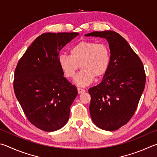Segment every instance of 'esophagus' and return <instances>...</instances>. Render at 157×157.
<instances>
[{
    "instance_id": "esophagus-1",
    "label": "esophagus",
    "mask_w": 157,
    "mask_h": 157,
    "mask_svg": "<svg viewBox=\"0 0 157 157\" xmlns=\"http://www.w3.org/2000/svg\"><path fill=\"white\" fill-rule=\"evenodd\" d=\"M77 90H78V94H82V93H83V92H85V91H86L84 89L80 88V87H78V88H77Z\"/></svg>"
}]
</instances>
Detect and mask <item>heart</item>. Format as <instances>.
Wrapping results in <instances>:
<instances>
[{
  "label": "heart",
  "mask_w": 157,
  "mask_h": 157,
  "mask_svg": "<svg viewBox=\"0 0 157 157\" xmlns=\"http://www.w3.org/2000/svg\"><path fill=\"white\" fill-rule=\"evenodd\" d=\"M70 52V55H60L59 65L67 78L74 77L80 65L82 70L74 80L77 86H88L94 77H102L108 71L111 52L105 43L93 40L81 41L74 45Z\"/></svg>",
  "instance_id": "obj_1"
}]
</instances>
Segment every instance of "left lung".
I'll return each mask as SVG.
<instances>
[{
  "mask_svg": "<svg viewBox=\"0 0 157 157\" xmlns=\"http://www.w3.org/2000/svg\"><path fill=\"white\" fill-rule=\"evenodd\" d=\"M85 36L105 38L111 52L108 71L97 86L90 88L92 121L102 130L114 131L125 125L135 112L145 85L144 67L128 43L114 31Z\"/></svg>",
  "mask_w": 157,
  "mask_h": 157,
  "instance_id": "8db88e82",
  "label": "left lung"
}]
</instances>
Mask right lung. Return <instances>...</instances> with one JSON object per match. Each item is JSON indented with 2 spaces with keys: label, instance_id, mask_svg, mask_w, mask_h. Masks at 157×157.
<instances>
[{
  "label": "right lung",
  "instance_id": "add662e5",
  "mask_svg": "<svg viewBox=\"0 0 157 157\" xmlns=\"http://www.w3.org/2000/svg\"><path fill=\"white\" fill-rule=\"evenodd\" d=\"M78 35L44 33L27 48L16 67V97L29 121L43 131H56L66 124L78 94L59 65L60 51Z\"/></svg>",
  "mask_w": 157,
  "mask_h": 157
}]
</instances>
